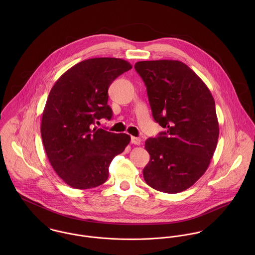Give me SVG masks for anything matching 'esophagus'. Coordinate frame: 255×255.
Returning <instances> with one entry per match:
<instances>
[{"label":"esophagus","mask_w":255,"mask_h":255,"mask_svg":"<svg viewBox=\"0 0 255 255\" xmlns=\"http://www.w3.org/2000/svg\"><path fill=\"white\" fill-rule=\"evenodd\" d=\"M140 138L139 137H135V136H131V138H130V142L132 143V144H135V145H139L140 144Z\"/></svg>","instance_id":"esophagus-1"}]
</instances>
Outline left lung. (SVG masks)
<instances>
[{
	"mask_svg": "<svg viewBox=\"0 0 255 255\" xmlns=\"http://www.w3.org/2000/svg\"><path fill=\"white\" fill-rule=\"evenodd\" d=\"M152 116L166 130L145 141L150 155L143 178L152 188L178 193L206 172L219 124L214 98L200 77L180 61L137 62Z\"/></svg>",
	"mask_w": 255,
	"mask_h": 255,
	"instance_id": "left-lung-1",
	"label": "left lung"
}]
</instances>
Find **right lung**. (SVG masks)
Wrapping results in <instances>:
<instances>
[{
  "label": "right lung",
  "instance_id": "right-lung-1",
  "mask_svg": "<svg viewBox=\"0 0 255 255\" xmlns=\"http://www.w3.org/2000/svg\"><path fill=\"white\" fill-rule=\"evenodd\" d=\"M131 68L122 59H88L67 71L52 87L42 115L41 136L53 169L70 186L88 189L104 183L112 160L129 143L126 133L93 126L100 119L111 120L109 86Z\"/></svg>",
  "mask_w": 255,
  "mask_h": 255
}]
</instances>
